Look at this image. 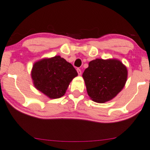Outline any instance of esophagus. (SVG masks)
Returning a JSON list of instances; mask_svg holds the SVG:
<instances>
[{"label":"esophagus","instance_id":"obj_1","mask_svg":"<svg viewBox=\"0 0 150 150\" xmlns=\"http://www.w3.org/2000/svg\"><path fill=\"white\" fill-rule=\"evenodd\" d=\"M77 73H78L79 75H80L81 74V71L79 69H77Z\"/></svg>","mask_w":150,"mask_h":150}]
</instances>
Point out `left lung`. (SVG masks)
<instances>
[{"label": "left lung", "mask_w": 150, "mask_h": 150, "mask_svg": "<svg viewBox=\"0 0 150 150\" xmlns=\"http://www.w3.org/2000/svg\"><path fill=\"white\" fill-rule=\"evenodd\" d=\"M127 69L116 59H96L83 73L86 91L93 101L105 103L114 98L124 88Z\"/></svg>", "instance_id": "8db88e82"}]
</instances>
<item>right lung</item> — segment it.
I'll return each mask as SVG.
<instances>
[{"mask_svg": "<svg viewBox=\"0 0 150 150\" xmlns=\"http://www.w3.org/2000/svg\"><path fill=\"white\" fill-rule=\"evenodd\" d=\"M77 76L73 65L59 55L36 62L31 71L34 86L50 99L64 96L71 81Z\"/></svg>", "mask_w": 150, "mask_h": 150, "instance_id": "obj_1", "label": "right lung"}]
</instances>
